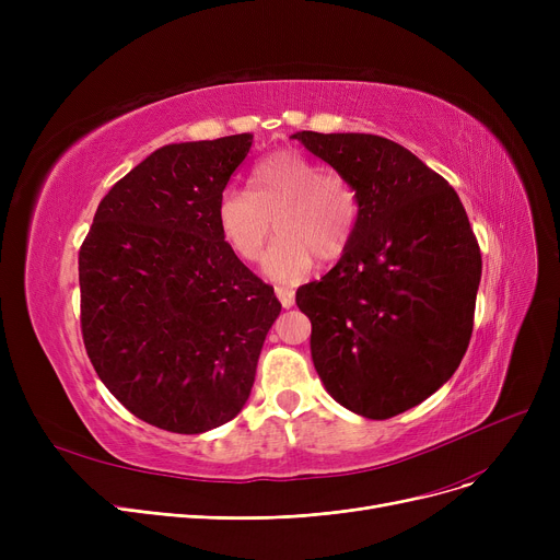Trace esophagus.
<instances>
[{
	"label": "esophagus",
	"instance_id": "esophagus-1",
	"mask_svg": "<svg viewBox=\"0 0 560 560\" xmlns=\"http://www.w3.org/2000/svg\"><path fill=\"white\" fill-rule=\"evenodd\" d=\"M275 292H277V298H279V302H281V306H283V308H290L292 304H295V290H290V288L279 285Z\"/></svg>",
	"mask_w": 560,
	"mask_h": 560
}]
</instances>
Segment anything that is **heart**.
Listing matches in <instances>:
<instances>
[{
  "label": "heart",
  "mask_w": 560,
  "mask_h": 560,
  "mask_svg": "<svg viewBox=\"0 0 560 560\" xmlns=\"http://www.w3.org/2000/svg\"><path fill=\"white\" fill-rule=\"evenodd\" d=\"M359 195L345 176L322 172L308 156L281 150L258 161L249 192L226 188L218 199V226L241 260H256L272 233L279 241L262 260L275 281L304 279L315 258L338 260L354 241Z\"/></svg>",
  "instance_id": "1"
}]
</instances>
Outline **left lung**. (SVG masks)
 Wrapping results in <instances>:
<instances>
[{
	"label": "left lung",
	"instance_id": "1",
	"mask_svg": "<svg viewBox=\"0 0 560 560\" xmlns=\"http://www.w3.org/2000/svg\"><path fill=\"white\" fill-rule=\"evenodd\" d=\"M359 195L349 249L298 290L311 357L351 413L388 420L460 365L475 325L481 252L456 190L406 147L372 133L298 131Z\"/></svg>",
	"mask_w": 560,
	"mask_h": 560
}]
</instances>
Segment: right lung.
I'll use <instances>...</instances> for the list:
<instances>
[{
	"mask_svg": "<svg viewBox=\"0 0 560 560\" xmlns=\"http://www.w3.org/2000/svg\"><path fill=\"white\" fill-rule=\"evenodd\" d=\"M254 136L172 142L100 201L79 252L81 334L108 393L147 424L211 431L249 399L281 304L215 209Z\"/></svg>",
	"mask_w": 560,
	"mask_h": 560,
	"instance_id": "add662e5",
	"label": "right lung"
}]
</instances>
